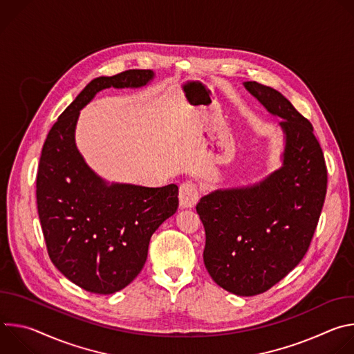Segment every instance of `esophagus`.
<instances>
[{"label":"esophagus","mask_w":354,"mask_h":354,"mask_svg":"<svg viewBox=\"0 0 354 354\" xmlns=\"http://www.w3.org/2000/svg\"><path fill=\"white\" fill-rule=\"evenodd\" d=\"M198 200V187L193 182H185L179 187V206L182 209H192Z\"/></svg>","instance_id":"esophagus-1"}]
</instances>
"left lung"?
<instances>
[{
  "mask_svg": "<svg viewBox=\"0 0 354 354\" xmlns=\"http://www.w3.org/2000/svg\"><path fill=\"white\" fill-rule=\"evenodd\" d=\"M243 85L283 119V165L259 183L203 196L196 212L206 231L209 274L224 290L249 297L268 291L307 254L324 207L328 171L313 124L290 100L257 81Z\"/></svg>",
  "mask_w": 354,
  "mask_h": 354,
  "instance_id": "8db88e82",
  "label": "left lung"
}]
</instances>
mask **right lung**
Segmentation results:
<instances>
[{
    "label": "right lung",
    "mask_w": 354,
    "mask_h": 354,
    "mask_svg": "<svg viewBox=\"0 0 354 354\" xmlns=\"http://www.w3.org/2000/svg\"><path fill=\"white\" fill-rule=\"evenodd\" d=\"M153 78L151 70H127L92 80L59 116L41 148L36 200L48 257L89 292L113 294L129 286L147 261L151 235L179 206L176 185H109L75 145L80 111L99 91L140 88Z\"/></svg>",
    "instance_id": "obj_1"
}]
</instances>
